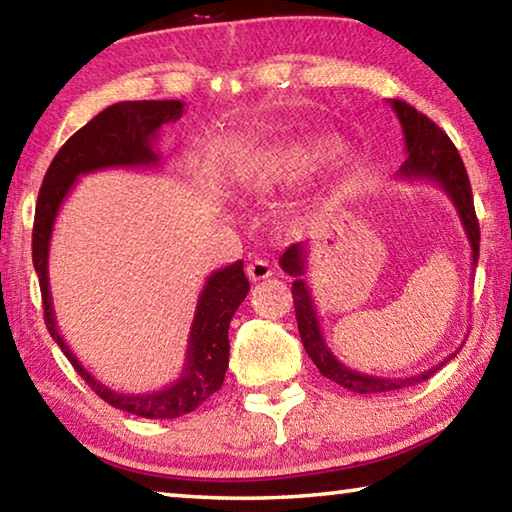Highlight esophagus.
<instances>
[{"label":"esophagus","instance_id":"obj_1","mask_svg":"<svg viewBox=\"0 0 512 512\" xmlns=\"http://www.w3.org/2000/svg\"><path fill=\"white\" fill-rule=\"evenodd\" d=\"M248 277L253 282H259V280H266V277L273 275V266L266 262V259H253V262L248 264Z\"/></svg>","mask_w":512,"mask_h":512}]
</instances>
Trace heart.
Returning a JSON list of instances; mask_svg holds the SVG:
<instances>
[{
  "label": "heart",
  "mask_w": 512,
  "mask_h": 512,
  "mask_svg": "<svg viewBox=\"0 0 512 512\" xmlns=\"http://www.w3.org/2000/svg\"><path fill=\"white\" fill-rule=\"evenodd\" d=\"M332 146L325 142H291L255 151L241 160L232 180L239 192L259 196L273 192L277 185L298 183L323 164Z\"/></svg>",
  "instance_id": "1"
}]
</instances>
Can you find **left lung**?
<instances>
[{"mask_svg":"<svg viewBox=\"0 0 512 512\" xmlns=\"http://www.w3.org/2000/svg\"><path fill=\"white\" fill-rule=\"evenodd\" d=\"M391 108L397 112V119H400L402 131H404V144H406V155L409 158L404 160L397 176L404 180H429V183H436L438 187L445 189V194L452 198V203L458 212V219H461L467 241H470L472 248V271L476 262H479V219L474 214V198H472V187L470 178H467L465 164L458 155L456 146L449 140L443 128H438L433 121L422 115V112L409 106L406 101L395 99L391 101ZM280 266L284 273L296 277L293 282L291 293H293V305H296V320H298V332L300 341L305 345L307 354L311 361L316 363L320 375L332 379L334 384L348 388L352 393L361 395H375V393H388L397 391V388H406L413 384H420L422 379H429L433 372L440 370L445 363L456 357L454 354L438 363L436 368L424 370L415 377L406 379H384V377H372V375H361L357 370H350L345 363L334 357L332 350L327 348L323 339V332H320V323L316 316L314 300H311V293L307 282L302 280L307 268V250L305 244H293L284 255L280 257Z\"/></svg>","mask_w":512,"mask_h":512,"instance_id":"obj_1","label":"left lung"}]
</instances>
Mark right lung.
<instances>
[{
  "label": "right lung",
  "instance_id": "right-lung-1",
  "mask_svg": "<svg viewBox=\"0 0 512 512\" xmlns=\"http://www.w3.org/2000/svg\"><path fill=\"white\" fill-rule=\"evenodd\" d=\"M183 108V101H121L99 112L81 131L69 137L51 160L42 180L36 221H33V266L40 280L42 307H45V323L51 339L103 402L151 420H173L192 413L221 388L230 359V320L250 289L244 262L239 259L207 277L189 332L185 368L178 381L162 391L126 395L94 379L60 336L49 291V241L60 205L72 192L76 178L112 167H155L160 155L153 151V142L158 140L164 124L180 119Z\"/></svg>",
  "mask_w": 512,
  "mask_h": 512
}]
</instances>
